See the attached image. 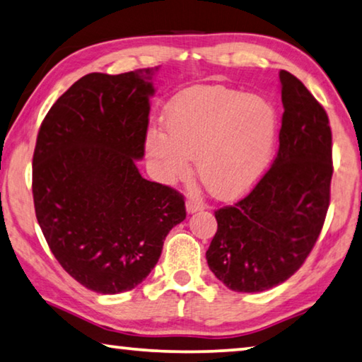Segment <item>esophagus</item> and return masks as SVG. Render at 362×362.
I'll use <instances>...</instances> for the list:
<instances>
[{
	"label": "esophagus",
	"instance_id": "obj_1",
	"mask_svg": "<svg viewBox=\"0 0 362 362\" xmlns=\"http://www.w3.org/2000/svg\"><path fill=\"white\" fill-rule=\"evenodd\" d=\"M206 209V203L203 199H199L198 196H189L187 199V211L188 214H193V212H198V211H203Z\"/></svg>",
	"mask_w": 362,
	"mask_h": 362
}]
</instances>
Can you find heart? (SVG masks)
<instances>
[{
	"label": "heart",
	"mask_w": 362,
	"mask_h": 362,
	"mask_svg": "<svg viewBox=\"0 0 362 362\" xmlns=\"http://www.w3.org/2000/svg\"><path fill=\"white\" fill-rule=\"evenodd\" d=\"M168 136L151 131L145 150L158 177L189 174L196 158L201 182L218 198H238L267 173L276 144L278 118L267 100L226 88L180 94L164 116Z\"/></svg>",
	"instance_id": "1"
}]
</instances>
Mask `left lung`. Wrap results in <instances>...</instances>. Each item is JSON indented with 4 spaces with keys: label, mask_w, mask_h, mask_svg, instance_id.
Segmentation results:
<instances>
[{
    "label": "left lung",
    "mask_w": 362,
    "mask_h": 362,
    "mask_svg": "<svg viewBox=\"0 0 362 362\" xmlns=\"http://www.w3.org/2000/svg\"><path fill=\"white\" fill-rule=\"evenodd\" d=\"M283 121L278 155L247 196L216 211L206 252L211 272L235 292H262L303 265L330 201L332 131L326 110L292 73L281 70Z\"/></svg>",
    "instance_id": "8db88e82"
}]
</instances>
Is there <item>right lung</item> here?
I'll list each match as a JSON object with an SVG mask.
<instances>
[{
	"label": "right lung",
	"instance_id": "obj_1",
	"mask_svg": "<svg viewBox=\"0 0 362 362\" xmlns=\"http://www.w3.org/2000/svg\"><path fill=\"white\" fill-rule=\"evenodd\" d=\"M155 69L89 73L42 119L33 153V203L47 246L66 273L99 293L148 276L185 199L140 175Z\"/></svg>",
	"mask_w": 362,
	"mask_h": 362
}]
</instances>
